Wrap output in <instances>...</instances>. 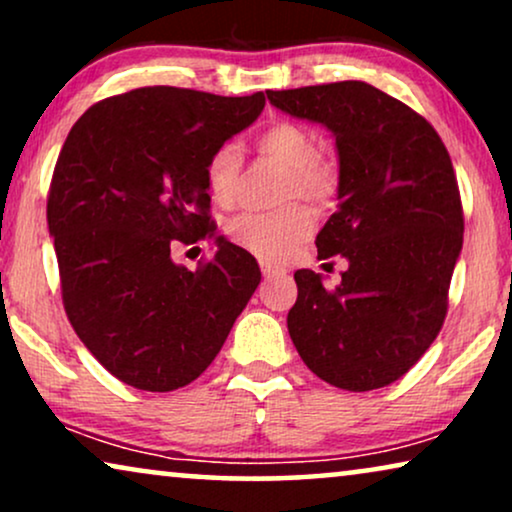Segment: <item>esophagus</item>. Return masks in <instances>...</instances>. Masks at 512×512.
<instances>
[{
  "mask_svg": "<svg viewBox=\"0 0 512 512\" xmlns=\"http://www.w3.org/2000/svg\"><path fill=\"white\" fill-rule=\"evenodd\" d=\"M261 270H263V277H265V279L286 277V270H284V268H275V265H270V263H263Z\"/></svg>",
  "mask_w": 512,
  "mask_h": 512,
  "instance_id": "esophagus-1",
  "label": "esophagus"
}]
</instances>
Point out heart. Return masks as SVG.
Returning <instances> with one entry per match:
<instances>
[{"label": "heart", "instance_id": "1", "mask_svg": "<svg viewBox=\"0 0 512 512\" xmlns=\"http://www.w3.org/2000/svg\"><path fill=\"white\" fill-rule=\"evenodd\" d=\"M256 151L286 170L279 200L291 205L275 212L235 216L228 223V237L265 263H282L314 230V214L293 200H305L317 209L333 207L340 195V167L333 158L319 153V144L310 130L291 121L270 123L258 132ZM240 172L242 158L237 146L221 144L209 153L205 186L216 205H235L240 193Z\"/></svg>", "mask_w": 512, "mask_h": 512}]
</instances>
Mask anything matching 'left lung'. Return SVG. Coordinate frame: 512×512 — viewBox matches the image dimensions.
Segmentation results:
<instances>
[{"mask_svg": "<svg viewBox=\"0 0 512 512\" xmlns=\"http://www.w3.org/2000/svg\"><path fill=\"white\" fill-rule=\"evenodd\" d=\"M265 93L286 114L326 125L340 156V205L317 251L349 268L335 289L312 270L293 275V345L333 387H387L422 359L447 314L464 242L450 153L424 116L363 81Z\"/></svg>", "mask_w": 512, "mask_h": 512, "instance_id": "left-lung-1", "label": "left lung"}]
</instances>
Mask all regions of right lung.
<instances>
[{
  "mask_svg": "<svg viewBox=\"0 0 512 512\" xmlns=\"http://www.w3.org/2000/svg\"><path fill=\"white\" fill-rule=\"evenodd\" d=\"M263 107V93L137 88L93 104L62 144L46 205L62 305L130 387L174 391L205 373L261 282L223 237L195 270L172 249L216 235L205 163Z\"/></svg>",
  "mask_w": 512,
  "mask_h": 512,
  "instance_id": "1",
  "label": "right lung"
}]
</instances>
